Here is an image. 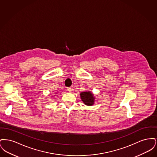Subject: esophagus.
<instances>
[{
	"label": "esophagus",
	"instance_id": "34e87169",
	"mask_svg": "<svg viewBox=\"0 0 157 157\" xmlns=\"http://www.w3.org/2000/svg\"><path fill=\"white\" fill-rule=\"evenodd\" d=\"M67 90L69 91V92H72V91L74 90V89H73L72 87H69V88H67Z\"/></svg>",
	"mask_w": 157,
	"mask_h": 157
}]
</instances>
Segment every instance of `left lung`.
Masks as SVG:
<instances>
[{
	"label": "left lung",
	"instance_id": "8db88e82",
	"mask_svg": "<svg viewBox=\"0 0 157 157\" xmlns=\"http://www.w3.org/2000/svg\"><path fill=\"white\" fill-rule=\"evenodd\" d=\"M80 97L85 104L88 106H91L94 104L95 97H94V94L90 91L82 92L80 94Z\"/></svg>",
	"mask_w": 157,
	"mask_h": 157
}]
</instances>
